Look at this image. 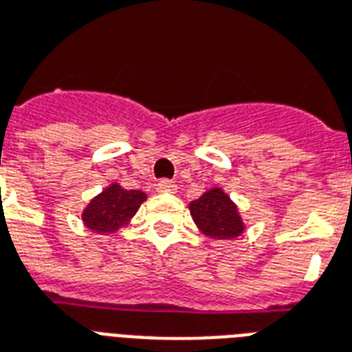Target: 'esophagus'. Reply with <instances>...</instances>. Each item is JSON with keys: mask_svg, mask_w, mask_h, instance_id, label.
I'll use <instances>...</instances> for the list:
<instances>
[{"mask_svg": "<svg viewBox=\"0 0 352 352\" xmlns=\"http://www.w3.org/2000/svg\"><path fill=\"white\" fill-rule=\"evenodd\" d=\"M176 182H173V179H167V178H163L157 182L156 185V189L157 192H176Z\"/></svg>", "mask_w": 352, "mask_h": 352, "instance_id": "obj_1", "label": "esophagus"}]
</instances>
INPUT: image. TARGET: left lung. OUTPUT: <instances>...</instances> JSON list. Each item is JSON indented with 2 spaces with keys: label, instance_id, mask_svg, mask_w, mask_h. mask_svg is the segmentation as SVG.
Wrapping results in <instances>:
<instances>
[{
  "label": "left lung",
  "instance_id": "left-lung-1",
  "mask_svg": "<svg viewBox=\"0 0 352 352\" xmlns=\"http://www.w3.org/2000/svg\"><path fill=\"white\" fill-rule=\"evenodd\" d=\"M190 214L201 233L219 241H231L244 231L236 206L222 189L207 190L190 201Z\"/></svg>",
  "mask_w": 352,
  "mask_h": 352
}]
</instances>
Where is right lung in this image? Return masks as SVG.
Here are the masks:
<instances>
[{
  "label": "right lung",
  "mask_w": 352,
  "mask_h": 352,
  "mask_svg": "<svg viewBox=\"0 0 352 352\" xmlns=\"http://www.w3.org/2000/svg\"><path fill=\"white\" fill-rule=\"evenodd\" d=\"M145 200L143 190H126L121 185L111 184L84 209V224L97 233H113L132 219Z\"/></svg>",
  "instance_id": "1"
}]
</instances>
